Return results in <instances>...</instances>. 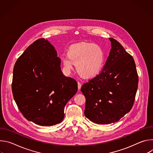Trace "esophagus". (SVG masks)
I'll return each mask as SVG.
<instances>
[{
  "mask_svg": "<svg viewBox=\"0 0 153 153\" xmlns=\"http://www.w3.org/2000/svg\"><path fill=\"white\" fill-rule=\"evenodd\" d=\"M77 84H78V89H79V90H80V89L81 88V83H80V82H78Z\"/></svg>",
  "mask_w": 153,
  "mask_h": 153,
  "instance_id": "34e87169",
  "label": "esophagus"
}]
</instances>
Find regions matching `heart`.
Segmentation results:
<instances>
[{"label": "heart", "instance_id": "heart-1", "mask_svg": "<svg viewBox=\"0 0 153 153\" xmlns=\"http://www.w3.org/2000/svg\"><path fill=\"white\" fill-rule=\"evenodd\" d=\"M68 57L62 58V63L67 71L73 69L76 65V71L83 78L96 76L101 70L105 53L102 47L94 43L82 42L71 46L68 51Z\"/></svg>", "mask_w": 153, "mask_h": 153}]
</instances>
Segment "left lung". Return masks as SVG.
<instances>
[{"label": "left lung", "instance_id": "1", "mask_svg": "<svg viewBox=\"0 0 153 153\" xmlns=\"http://www.w3.org/2000/svg\"><path fill=\"white\" fill-rule=\"evenodd\" d=\"M105 64L94 77L84 83V114L91 122L110 124L119 121L134 105L139 77L132 56L113 38Z\"/></svg>", "mask_w": 153, "mask_h": 153}]
</instances>
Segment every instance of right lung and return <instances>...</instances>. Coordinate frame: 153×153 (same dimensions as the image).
Here are the masks:
<instances>
[{
    "label": "right lung",
    "mask_w": 153,
    "mask_h": 153,
    "mask_svg": "<svg viewBox=\"0 0 153 153\" xmlns=\"http://www.w3.org/2000/svg\"><path fill=\"white\" fill-rule=\"evenodd\" d=\"M77 91V82L63 74L60 59L47 39L34 41L14 65V99L24 117L37 125L60 123L65 105Z\"/></svg>",
    "instance_id": "add662e5"
}]
</instances>
